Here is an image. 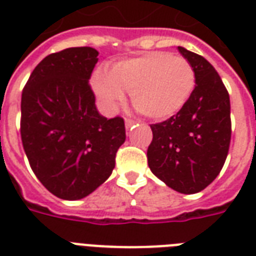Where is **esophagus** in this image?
Wrapping results in <instances>:
<instances>
[{
    "instance_id": "1",
    "label": "esophagus",
    "mask_w": 256,
    "mask_h": 256,
    "mask_svg": "<svg viewBox=\"0 0 256 256\" xmlns=\"http://www.w3.org/2000/svg\"><path fill=\"white\" fill-rule=\"evenodd\" d=\"M134 124H136V120H130V118H126V120H124V124H126V128H130Z\"/></svg>"
}]
</instances>
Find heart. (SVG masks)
<instances>
[{
	"mask_svg": "<svg viewBox=\"0 0 256 256\" xmlns=\"http://www.w3.org/2000/svg\"><path fill=\"white\" fill-rule=\"evenodd\" d=\"M92 84L108 110L124 104V90H128L136 112L152 120H166L190 100L195 72L186 58L168 52H148L112 64L110 73L96 70Z\"/></svg>",
	"mask_w": 256,
	"mask_h": 256,
	"instance_id": "obj_1",
	"label": "heart"
}]
</instances>
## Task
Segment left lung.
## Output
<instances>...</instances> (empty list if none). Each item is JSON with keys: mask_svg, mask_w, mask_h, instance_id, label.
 Listing matches in <instances>:
<instances>
[{"mask_svg": "<svg viewBox=\"0 0 256 256\" xmlns=\"http://www.w3.org/2000/svg\"><path fill=\"white\" fill-rule=\"evenodd\" d=\"M195 72L190 100L175 116L150 124L148 168L172 190L195 194L206 188L226 162L231 140L230 96L206 58L179 46Z\"/></svg>", "mask_w": 256, "mask_h": 256, "instance_id": "1", "label": "left lung"}]
</instances>
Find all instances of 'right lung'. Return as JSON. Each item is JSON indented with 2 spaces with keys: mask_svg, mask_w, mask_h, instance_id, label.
Listing matches in <instances>:
<instances>
[{
  "mask_svg": "<svg viewBox=\"0 0 256 256\" xmlns=\"http://www.w3.org/2000/svg\"><path fill=\"white\" fill-rule=\"evenodd\" d=\"M98 52L49 54L30 74L21 98V140L30 168L53 195L76 200L110 176L126 140L120 116L104 118L88 84Z\"/></svg>",
  "mask_w": 256,
  "mask_h": 256,
  "instance_id": "obj_1",
  "label": "right lung"
}]
</instances>
